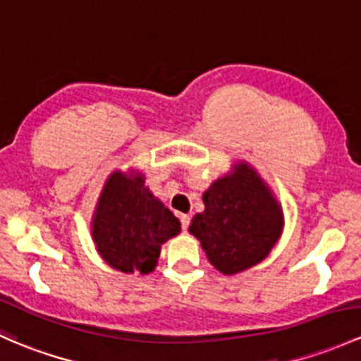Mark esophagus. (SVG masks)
<instances>
[{
    "instance_id": "esophagus-1",
    "label": "esophagus",
    "mask_w": 361,
    "mask_h": 361,
    "mask_svg": "<svg viewBox=\"0 0 361 361\" xmlns=\"http://www.w3.org/2000/svg\"><path fill=\"white\" fill-rule=\"evenodd\" d=\"M180 221H181V230L187 231V230H188V225H190V216L181 214V216H180Z\"/></svg>"
}]
</instances>
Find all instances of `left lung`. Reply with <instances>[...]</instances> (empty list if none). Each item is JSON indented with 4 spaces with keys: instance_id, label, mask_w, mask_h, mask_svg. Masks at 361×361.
Returning <instances> with one entry per match:
<instances>
[{
    "instance_id": "1",
    "label": "left lung",
    "mask_w": 361,
    "mask_h": 361,
    "mask_svg": "<svg viewBox=\"0 0 361 361\" xmlns=\"http://www.w3.org/2000/svg\"><path fill=\"white\" fill-rule=\"evenodd\" d=\"M202 200L206 207L193 216L188 231L223 275L259 264L282 235V206L247 162L238 161L230 173L212 181Z\"/></svg>"
}]
</instances>
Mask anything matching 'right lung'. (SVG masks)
Listing matches in <instances>:
<instances>
[{
  "mask_svg": "<svg viewBox=\"0 0 361 361\" xmlns=\"http://www.w3.org/2000/svg\"><path fill=\"white\" fill-rule=\"evenodd\" d=\"M181 225L145 185L138 169L109 174L91 218V237L102 259L123 273H152L161 247Z\"/></svg>",
  "mask_w": 361,
  "mask_h": 361,
  "instance_id": "obj_1",
  "label": "right lung"
}]
</instances>
